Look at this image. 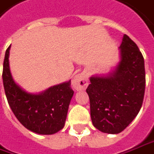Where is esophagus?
<instances>
[{
	"mask_svg": "<svg viewBox=\"0 0 154 154\" xmlns=\"http://www.w3.org/2000/svg\"><path fill=\"white\" fill-rule=\"evenodd\" d=\"M72 84V87L77 91L86 89L88 84V78L87 74L85 72H81V73L77 74L73 77Z\"/></svg>",
	"mask_w": 154,
	"mask_h": 154,
	"instance_id": "obj_1",
	"label": "esophagus"
}]
</instances>
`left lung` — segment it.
Masks as SVG:
<instances>
[{"label": "left lung", "mask_w": 154, "mask_h": 154, "mask_svg": "<svg viewBox=\"0 0 154 154\" xmlns=\"http://www.w3.org/2000/svg\"><path fill=\"white\" fill-rule=\"evenodd\" d=\"M119 61L105 75H93L87 88L94 126L103 133L119 134L137 116L145 93L144 59L137 45L124 35Z\"/></svg>", "instance_id": "8db88e82"}]
</instances>
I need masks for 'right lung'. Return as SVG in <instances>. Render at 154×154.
I'll use <instances>...</instances> for the list:
<instances>
[{"instance_id": "1", "label": "right lung", "mask_w": 154, "mask_h": 154, "mask_svg": "<svg viewBox=\"0 0 154 154\" xmlns=\"http://www.w3.org/2000/svg\"><path fill=\"white\" fill-rule=\"evenodd\" d=\"M9 46L3 63V85L8 104L15 117L27 130L39 135H53L62 130L74 91L71 80L29 93L14 81L9 66Z\"/></svg>"}]
</instances>
